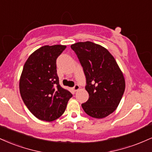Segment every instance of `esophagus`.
I'll return each instance as SVG.
<instances>
[{"instance_id": "1", "label": "esophagus", "mask_w": 152, "mask_h": 152, "mask_svg": "<svg viewBox=\"0 0 152 152\" xmlns=\"http://www.w3.org/2000/svg\"><path fill=\"white\" fill-rule=\"evenodd\" d=\"M79 88H80L79 86H78V84H76L74 87H73V90H74V91H77L79 89Z\"/></svg>"}]
</instances>
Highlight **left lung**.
<instances>
[{
    "label": "left lung",
    "instance_id": "8db88e82",
    "mask_svg": "<svg viewBox=\"0 0 152 152\" xmlns=\"http://www.w3.org/2000/svg\"><path fill=\"white\" fill-rule=\"evenodd\" d=\"M86 76L88 97L81 104L90 116L102 118L116 110L125 90V80L117 63L109 50L91 41L71 46Z\"/></svg>",
    "mask_w": 152,
    "mask_h": 152
}]
</instances>
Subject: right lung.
I'll return each instance as SVG.
<instances>
[{
    "instance_id": "add662e5",
    "label": "right lung",
    "mask_w": 152,
    "mask_h": 152,
    "mask_svg": "<svg viewBox=\"0 0 152 152\" xmlns=\"http://www.w3.org/2000/svg\"><path fill=\"white\" fill-rule=\"evenodd\" d=\"M66 46H44L27 59L20 78V93L29 111L43 121H51L65 111L72 94L59 84L56 59Z\"/></svg>"
}]
</instances>
